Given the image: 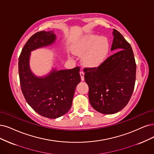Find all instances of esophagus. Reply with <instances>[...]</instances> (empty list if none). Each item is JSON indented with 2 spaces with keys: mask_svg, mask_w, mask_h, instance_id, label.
Wrapping results in <instances>:
<instances>
[{
  "mask_svg": "<svg viewBox=\"0 0 154 154\" xmlns=\"http://www.w3.org/2000/svg\"><path fill=\"white\" fill-rule=\"evenodd\" d=\"M80 75L81 77V80L83 81L84 80V72L82 71L80 72Z\"/></svg>",
  "mask_w": 154,
  "mask_h": 154,
  "instance_id": "esophagus-1",
  "label": "esophagus"
}]
</instances>
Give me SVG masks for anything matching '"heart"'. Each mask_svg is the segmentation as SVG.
<instances>
[{"mask_svg":"<svg viewBox=\"0 0 154 154\" xmlns=\"http://www.w3.org/2000/svg\"><path fill=\"white\" fill-rule=\"evenodd\" d=\"M109 49V42L105 37L94 35L81 46L75 48L73 53L83 56L82 64L88 68H96L103 62Z\"/></svg>","mask_w":154,"mask_h":154,"instance_id":"obj_1","label":"heart"}]
</instances>
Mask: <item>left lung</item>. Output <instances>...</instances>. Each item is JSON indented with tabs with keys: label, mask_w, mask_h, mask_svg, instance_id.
<instances>
[{
	"label": "left lung",
	"mask_w": 154,
	"mask_h": 154,
	"mask_svg": "<svg viewBox=\"0 0 154 154\" xmlns=\"http://www.w3.org/2000/svg\"><path fill=\"white\" fill-rule=\"evenodd\" d=\"M112 34L111 51L116 53L98 68L84 70L90 103L95 110L104 114H113L127 105L136 80V66L131 46L116 29Z\"/></svg>",
	"instance_id": "8db88e82"
}]
</instances>
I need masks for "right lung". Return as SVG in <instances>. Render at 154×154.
Instances as JSON below:
<instances>
[{
	"label": "right lung",
	"instance_id": "1",
	"mask_svg": "<svg viewBox=\"0 0 154 154\" xmlns=\"http://www.w3.org/2000/svg\"><path fill=\"white\" fill-rule=\"evenodd\" d=\"M56 40L53 31L37 32L28 40L18 62L21 88L26 102L39 115L49 119L58 118L69 111L75 88L81 80L79 66L60 70L53 68L42 77L31 70L32 51L53 45Z\"/></svg>",
	"mask_w": 154,
	"mask_h": 154
}]
</instances>
